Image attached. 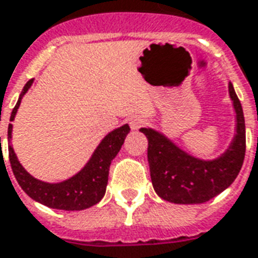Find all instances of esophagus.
Segmentation results:
<instances>
[{
    "label": "esophagus",
    "instance_id": "obj_1",
    "mask_svg": "<svg viewBox=\"0 0 258 258\" xmlns=\"http://www.w3.org/2000/svg\"><path fill=\"white\" fill-rule=\"evenodd\" d=\"M147 119L145 117V116H141V115H135L133 116V117H130V128L133 130V131H137V130H139L142 125L146 124Z\"/></svg>",
    "mask_w": 258,
    "mask_h": 258
}]
</instances>
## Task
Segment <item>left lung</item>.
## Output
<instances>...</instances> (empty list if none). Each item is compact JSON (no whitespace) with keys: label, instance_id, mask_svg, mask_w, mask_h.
Here are the masks:
<instances>
[{"label":"left lung","instance_id":"left-lung-1","mask_svg":"<svg viewBox=\"0 0 258 258\" xmlns=\"http://www.w3.org/2000/svg\"><path fill=\"white\" fill-rule=\"evenodd\" d=\"M229 94L235 112V133L221 155L203 160L177 146L158 130L143 127L139 131L149 141L147 161L151 182L161 199L176 204L206 203L227 189L238 176L245 158V119L233 84Z\"/></svg>","mask_w":258,"mask_h":258}]
</instances>
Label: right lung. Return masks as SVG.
<instances>
[{"label":"right lung","mask_w":258,"mask_h":258,"mask_svg":"<svg viewBox=\"0 0 258 258\" xmlns=\"http://www.w3.org/2000/svg\"><path fill=\"white\" fill-rule=\"evenodd\" d=\"M32 84L33 80H29L23 88L16 107L12 111L11 121L15 120L21 100ZM12 131H13V125L9 124L8 127L9 161L16 180L25 194L37 203L44 204L50 208L64 210V211H81L97 204L103 199L107 189L109 166L112 160L120 151L125 137L130 133V127L128 124H123L121 127H117L112 130L111 133H108L101 139V142L98 143V146L94 149L93 154L85 166L74 176L69 177L68 180L60 182L42 181L25 170L24 166L20 164L12 146Z\"/></svg>","instance_id":"1"}]
</instances>
